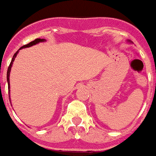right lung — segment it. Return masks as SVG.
I'll return each mask as SVG.
<instances>
[{
  "mask_svg": "<svg viewBox=\"0 0 156 156\" xmlns=\"http://www.w3.org/2000/svg\"><path fill=\"white\" fill-rule=\"evenodd\" d=\"M45 39H44V38H36L35 40L32 41V42H30L29 44H27L26 45H23V47H21V48H19L20 49H22V48H28V47H31V46H33V45H35L37 44H38V43H40V42H44ZM19 50L18 51H16L15 54H14V55H13L12 58V61H11V63H10V66L9 67H8V69H7V74H6V79H7V83H8V90H9V93H10V72H11V69H12V63L13 61H14V59H15V58H16V55L18 54V52H19ZM9 99H10V96H9ZM12 105V104H11Z\"/></svg>",
  "mask_w": 156,
  "mask_h": 156,
  "instance_id": "add662e5",
  "label": "right lung"
}]
</instances>
